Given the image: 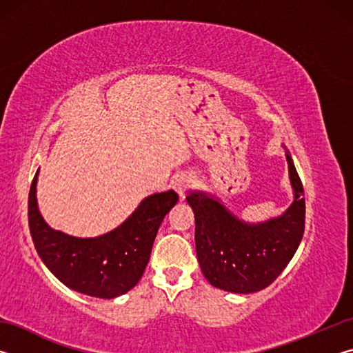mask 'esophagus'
Segmentation results:
<instances>
[{
	"instance_id": "esophagus-1",
	"label": "esophagus",
	"mask_w": 353,
	"mask_h": 353,
	"mask_svg": "<svg viewBox=\"0 0 353 353\" xmlns=\"http://www.w3.org/2000/svg\"><path fill=\"white\" fill-rule=\"evenodd\" d=\"M193 177L191 176H187V174H182L174 179V182H172V188H174L177 191V194L181 196V198H185V193L193 187Z\"/></svg>"
}]
</instances>
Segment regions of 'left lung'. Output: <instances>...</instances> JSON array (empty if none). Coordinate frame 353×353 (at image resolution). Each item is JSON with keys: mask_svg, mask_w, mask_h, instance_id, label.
<instances>
[{"mask_svg": "<svg viewBox=\"0 0 353 353\" xmlns=\"http://www.w3.org/2000/svg\"><path fill=\"white\" fill-rule=\"evenodd\" d=\"M286 160L294 202L282 216L263 224L243 223L205 193H188L201 271L216 288L240 294L260 291L279 277L296 254L305 229V198L288 151Z\"/></svg>", "mask_w": 353, "mask_h": 353, "instance_id": "1", "label": "left lung"}]
</instances>
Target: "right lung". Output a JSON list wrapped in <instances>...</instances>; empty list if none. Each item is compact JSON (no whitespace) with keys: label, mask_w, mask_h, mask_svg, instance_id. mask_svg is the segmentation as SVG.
I'll return each mask as SVG.
<instances>
[{"label":"right lung","mask_w":353,"mask_h":353,"mask_svg":"<svg viewBox=\"0 0 353 353\" xmlns=\"http://www.w3.org/2000/svg\"><path fill=\"white\" fill-rule=\"evenodd\" d=\"M32 179L28 199L29 230L37 254L54 276L82 294L113 299L139 283L165 214L179 201L176 191L146 198L139 208L112 230L97 238H76L48 225L37 208Z\"/></svg>","instance_id":"1"}]
</instances>
